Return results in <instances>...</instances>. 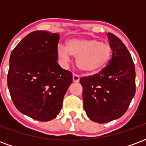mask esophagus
Returning a JSON list of instances; mask_svg holds the SVG:
<instances>
[{
    "mask_svg": "<svg viewBox=\"0 0 146 146\" xmlns=\"http://www.w3.org/2000/svg\"><path fill=\"white\" fill-rule=\"evenodd\" d=\"M73 81L75 83H77L80 81V76L77 74L73 73Z\"/></svg>",
    "mask_w": 146,
    "mask_h": 146,
    "instance_id": "esophagus-1",
    "label": "esophagus"
}]
</instances>
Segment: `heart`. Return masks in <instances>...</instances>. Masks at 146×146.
Segmentation results:
<instances>
[{"mask_svg": "<svg viewBox=\"0 0 146 146\" xmlns=\"http://www.w3.org/2000/svg\"><path fill=\"white\" fill-rule=\"evenodd\" d=\"M58 57L66 64L70 55L76 57V65L80 70L87 73H98L109 62L112 48L106 42L92 38H73L66 42V47L58 45Z\"/></svg>", "mask_w": 146, "mask_h": 146, "instance_id": "b5f03b06", "label": "heart"}]
</instances>
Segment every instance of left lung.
<instances>
[{"label": "left lung", "mask_w": 146, "mask_h": 146, "mask_svg": "<svg viewBox=\"0 0 146 146\" xmlns=\"http://www.w3.org/2000/svg\"><path fill=\"white\" fill-rule=\"evenodd\" d=\"M112 58L107 66L93 76L81 77L84 109L90 119L104 123L125 113L135 94V69L124 44L107 34Z\"/></svg>", "instance_id": "1"}]
</instances>
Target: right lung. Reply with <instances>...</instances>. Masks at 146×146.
<instances>
[{"label":"right lung","instance_id":"add662e5","mask_svg":"<svg viewBox=\"0 0 146 146\" xmlns=\"http://www.w3.org/2000/svg\"><path fill=\"white\" fill-rule=\"evenodd\" d=\"M58 33H29L10 55L8 87L18 110L40 121L54 119L73 81L72 73L57 62Z\"/></svg>","mask_w":146,"mask_h":146}]
</instances>
